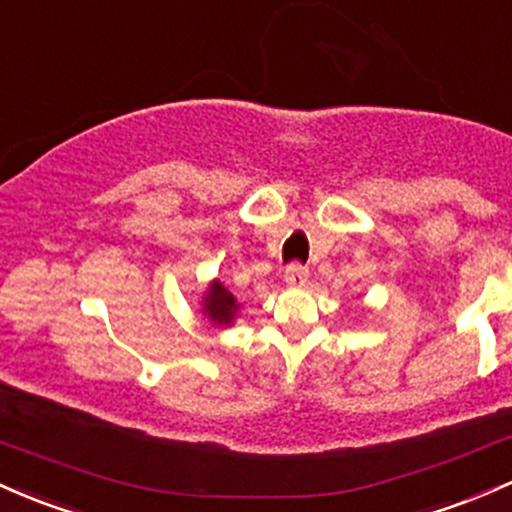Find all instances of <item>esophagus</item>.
<instances>
[{"label":"esophagus","instance_id":"34e87169","mask_svg":"<svg viewBox=\"0 0 512 512\" xmlns=\"http://www.w3.org/2000/svg\"><path fill=\"white\" fill-rule=\"evenodd\" d=\"M307 278H310V271H307V266H302V263H290V266L285 268V283H288L290 288H302V285L307 283Z\"/></svg>","mask_w":512,"mask_h":512}]
</instances>
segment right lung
<instances>
[{
  "label": "right lung",
  "mask_w": 512,
  "mask_h": 512,
  "mask_svg": "<svg viewBox=\"0 0 512 512\" xmlns=\"http://www.w3.org/2000/svg\"><path fill=\"white\" fill-rule=\"evenodd\" d=\"M202 305H205V315L210 317L214 324H232L236 310H239V302L232 293H229L227 288H224L222 283H212L210 290H207L205 300H202Z\"/></svg>",
  "instance_id": "add662e5"
}]
</instances>
